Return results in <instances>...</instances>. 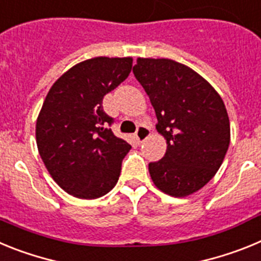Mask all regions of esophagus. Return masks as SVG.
Listing matches in <instances>:
<instances>
[{"mask_svg": "<svg viewBox=\"0 0 261 261\" xmlns=\"http://www.w3.org/2000/svg\"><path fill=\"white\" fill-rule=\"evenodd\" d=\"M149 136H150V129L145 125H140L136 130V138L138 142H144Z\"/></svg>", "mask_w": 261, "mask_h": 261, "instance_id": "1", "label": "esophagus"}]
</instances>
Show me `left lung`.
Segmentation results:
<instances>
[{"instance_id": "8db88e82", "label": "left lung", "mask_w": 261, "mask_h": 261, "mask_svg": "<svg viewBox=\"0 0 261 261\" xmlns=\"http://www.w3.org/2000/svg\"><path fill=\"white\" fill-rule=\"evenodd\" d=\"M133 73L150 98L165 156L149 163L151 180L172 197L201 190L216 175L230 144L225 103L208 81L170 59L138 57Z\"/></svg>"}]
</instances>
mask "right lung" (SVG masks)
I'll return each instance as SVG.
<instances>
[{
  "label": "right lung",
  "instance_id": "add662e5",
  "mask_svg": "<svg viewBox=\"0 0 261 261\" xmlns=\"http://www.w3.org/2000/svg\"><path fill=\"white\" fill-rule=\"evenodd\" d=\"M132 57H94L52 85L36 120V145L52 179L69 195L93 200L119 180L130 145L116 137L103 98L132 70Z\"/></svg>",
  "mask_w": 261,
  "mask_h": 261
}]
</instances>
